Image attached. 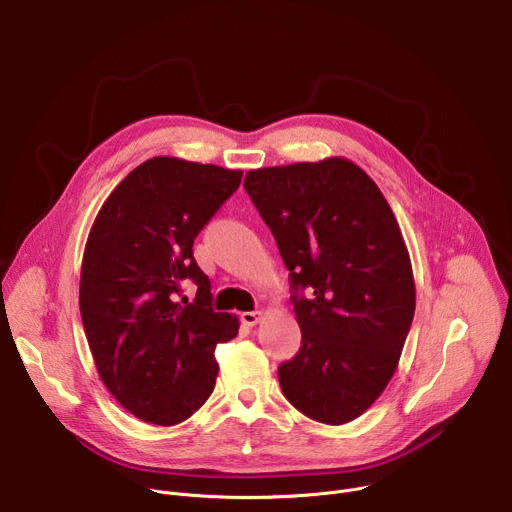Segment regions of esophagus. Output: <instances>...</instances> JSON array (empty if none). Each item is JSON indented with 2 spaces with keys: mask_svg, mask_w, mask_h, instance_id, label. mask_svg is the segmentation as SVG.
Returning <instances> with one entry per match:
<instances>
[{
  "mask_svg": "<svg viewBox=\"0 0 512 512\" xmlns=\"http://www.w3.org/2000/svg\"><path fill=\"white\" fill-rule=\"evenodd\" d=\"M261 319H263V313H261V311H245V313H241V321H243V325H247V327L257 325Z\"/></svg>",
  "mask_w": 512,
  "mask_h": 512,
  "instance_id": "esophagus-1",
  "label": "esophagus"
}]
</instances>
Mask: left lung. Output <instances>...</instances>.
Instances as JSON below:
<instances>
[{"label": "left lung", "instance_id": "8db88e82", "mask_svg": "<svg viewBox=\"0 0 512 512\" xmlns=\"http://www.w3.org/2000/svg\"><path fill=\"white\" fill-rule=\"evenodd\" d=\"M243 185L290 271L302 331L278 368L282 393L311 420L352 422L391 381L416 311L393 210L346 158L249 170Z\"/></svg>", "mask_w": 512, "mask_h": 512}]
</instances>
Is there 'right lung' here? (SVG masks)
<instances>
[{
    "label": "right lung",
    "instance_id": "obj_1",
    "mask_svg": "<svg viewBox=\"0 0 512 512\" xmlns=\"http://www.w3.org/2000/svg\"><path fill=\"white\" fill-rule=\"evenodd\" d=\"M243 170L154 156L115 187L90 228L80 313L102 383L129 414L175 426L208 401L214 350L238 319L212 309L193 241L238 189ZM193 281V303L181 297Z\"/></svg>",
    "mask_w": 512,
    "mask_h": 512
}]
</instances>
